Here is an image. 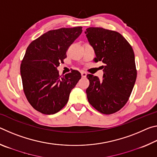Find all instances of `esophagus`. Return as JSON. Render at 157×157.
<instances>
[{
	"instance_id": "1",
	"label": "esophagus",
	"mask_w": 157,
	"mask_h": 157,
	"mask_svg": "<svg viewBox=\"0 0 157 157\" xmlns=\"http://www.w3.org/2000/svg\"><path fill=\"white\" fill-rule=\"evenodd\" d=\"M81 75H82V78H86L87 74H86V72H84V71H82V72H81Z\"/></svg>"
}]
</instances>
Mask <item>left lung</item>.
<instances>
[{
	"label": "left lung",
	"mask_w": 157,
	"mask_h": 157,
	"mask_svg": "<svg viewBox=\"0 0 157 157\" xmlns=\"http://www.w3.org/2000/svg\"><path fill=\"white\" fill-rule=\"evenodd\" d=\"M85 34L94 48V61L104 63L102 79L91 74L86 76L89 80L87 99L99 112L114 113L125 105L136 82L134 50L118 32L91 27Z\"/></svg>",
	"instance_id": "1"
}]
</instances>
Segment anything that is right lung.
<instances>
[{
	"mask_svg": "<svg viewBox=\"0 0 157 157\" xmlns=\"http://www.w3.org/2000/svg\"><path fill=\"white\" fill-rule=\"evenodd\" d=\"M82 32L81 26L50 30L27 48L20 68L23 91L32 107L40 113L50 115L59 111L81 79L78 71L62 77L57 68Z\"/></svg>",
	"mask_w": 157,
	"mask_h": 157,
	"instance_id": "obj_1",
	"label": "right lung"
}]
</instances>
